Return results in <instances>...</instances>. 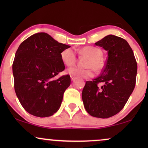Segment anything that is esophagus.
<instances>
[{"instance_id":"34e87169","label":"esophagus","mask_w":148,"mask_h":148,"mask_svg":"<svg viewBox=\"0 0 148 148\" xmlns=\"http://www.w3.org/2000/svg\"><path fill=\"white\" fill-rule=\"evenodd\" d=\"M71 76V79L72 81H73L75 79V77H74L73 75H70Z\"/></svg>"}]
</instances>
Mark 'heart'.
Wrapping results in <instances>:
<instances>
[{"mask_svg": "<svg viewBox=\"0 0 148 148\" xmlns=\"http://www.w3.org/2000/svg\"><path fill=\"white\" fill-rule=\"evenodd\" d=\"M83 55L89 56L87 60L86 66L88 67L82 68L74 66L69 68L67 73L71 75L77 76L80 77H92L94 74V68L96 71H100L103 67V63L101 57L102 52L100 49L94 46H85L79 50ZM60 58L62 62L66 66H72L76 62L77 56L75 52L71 48H66L60 53Z\"/></svg>", "mask_w": 148, "mask_h": 148, "instance_id": "obj_1", "label": "heart"}]
</instances>
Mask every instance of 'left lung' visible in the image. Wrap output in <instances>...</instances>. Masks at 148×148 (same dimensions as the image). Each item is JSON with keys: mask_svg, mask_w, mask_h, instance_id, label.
<instances>
[{"mask_svg": "<svg viewBox=\"0 0 148 148\" xmlns=\"http://www.w3.org/2000/svg\"><path fill=\"white\" fill-rule=\"evenodd\" d=\"M95 44L108 51V58L100 75L86 82L82 100L91 116L107 119L120 112L132 94L137 64L133 50L122 38L108 35Z\"/></svg>", "mask_w": 148, "mask_h": 148, "instance_id": "8db88e82", "label": "left lung"}]
</instances>
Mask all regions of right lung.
I'll list each match as a JSON object with an SVG mask.
<instances>
[{
	"label": "right lung",
	"instance_id": "right-lung-1",
	"mask_svg": "<svg viewBox=\"0 0 148 148\" xmlns=\"http://www.w3.org/2000/svg\"><path fill=\"white\" fill-rule=\"evenodd\" d=\"M70 47L43 32L20 44L13 63L14 88L21 106L29 114L48 117L59 109L71 77L55 76L65 68L60 53Z\"/></svg>",
	"mask_w": 148,
	"mask_h": 148
}]
</instances>
